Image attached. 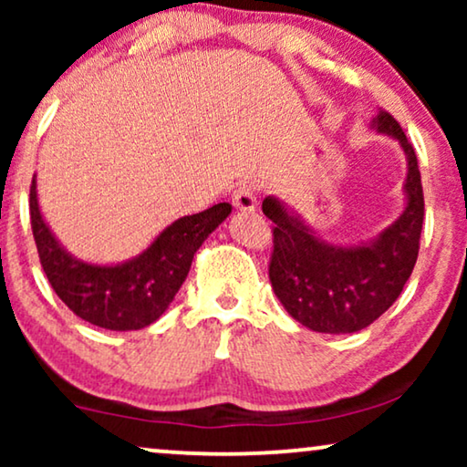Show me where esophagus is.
Returning a JSON list of instances; mask_svg holds the SVG:
<instances>
[{
	"label": "esophagus",
	"instance_id": "34e87169",
	"mask_svg": "<svg viewBox=\"0 0 467 467\" xmlns=\"http://www.w3.org/2000/svg\"><path fill=\"white\" fill-rule=\"evenodd\" d=\"M234 206L242 210V213H253L257 208V195H254V189L251 184H240L238 189L234 191Z\"/></svg>",
	"mask_w": 467,
	"mask_h": 467
}]
</instances>
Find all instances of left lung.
I'll return each mask as SVG.
<instances>
[{
	"instance_id": "obj_1",
	"label": "left lung",
	"mask_w": 467,
	"mask_h": 467,
	"mask_svg": "<svg viewBox=\"0 0 467 467\" xmlns=\"http://www.w3.org/2000/svg\"><path fill=\"white\" fill-rule=\"evenodd\" d=\"M372 123L398 140L408 159L406 210L379 238L359 246L327 244L276 197L261 203L274 223L272 289L296 321L321 334H355L372 325L400 297L419 257L425 200L417 155L387 110Z\"/></svg>"
}]
</instances>
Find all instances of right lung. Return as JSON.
<instances>
[{"label": "right lung", "mask_w": 467, "mask_h": 467, "mask_svg": "<svg viewBox=\"0 0 467 467\" xmlns=\"http://www.w3.org/2000/svg\"><path fill=\"white\" fill-rule=\"evenodd\" d=\"M232 213V203H214L165 227L142 254L119 265H93L63 248L42 219L36 178L29 187L31 232L50 286L76 317L110 331H133L155 323L187 278L203 240Z\"/></svg>", "instance_id": "obj_1"}]
</instances>
